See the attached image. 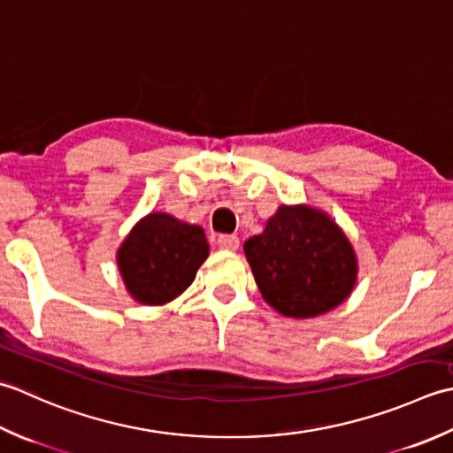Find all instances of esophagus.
Instances as JSON below:
<instances>
[{"label": "esophagus", "instance_id": "esophagus-1", "mask_svg": "<svg viewBox=\"0 0 453 453\" xmlns=\"http://www.w3.org/2000/svg\"><path fill=\"white\" fill-rule=\"evenodd\" d=\"M217 244H219V248H223V250H236L240 240L234 234H220L217 238Z\"/></svg>", "mask_w": 453, "mask_h": 453}]
</instances>
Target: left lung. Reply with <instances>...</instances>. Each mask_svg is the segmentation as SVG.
<instances>
[{
    "instance_id": "left-lung-1",
    "label": "left lung",
    "mask_w": 453,
    "mask_h": 453,
    "mask_svg": "<svg viewBox=\"0 0 453 453\" xmlns=\"http://www.w3.org/2000/svg\"><path fill=\"white\" fill-rule=\"evenodd\" d=\"M262 297L285 317L338 307L356 283L357 262L334 220L307 205L278 209L262 234L244 242Z\"/></svg>"
}]
</instances>
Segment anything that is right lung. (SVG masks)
Wrapping results in <instances>:
<instances>
[{
	"instance_id": "right-lung-1",
	"label": "right lung",
	"mask_w": 453,
	"mask_h": 453,
	"mask_svg": "<svg viewBox=\"0 0 453 453\" xmlns=\"http://www.w3.org/2000/svg\"><path fill=\"white\" fill-rule=\"evenodd\" d=\"M207 254L201 226L152 213L127 236L117 264L128 293L138 303L164 304L189 288Z\"/></svg>"
}]
</instances>
